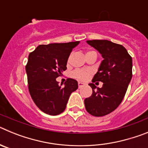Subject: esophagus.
Wrapping results in <instances>:
<instances>
[{
	"mask_svg": "<svg viewBox=\"0 0 148 148\" xmlns=\"http://www.w3.org/2000/svg\"><path fill=\"white\" fill-rule=\"evenodd\" d=\"M84 86V84L82 83V82H78V88H82Z\"/></svg>",
	"mask_w": 148,
	"mask_h": 148,
	"instance_id": "obj_1",
	"label": "esophagus"
}]
</instances>
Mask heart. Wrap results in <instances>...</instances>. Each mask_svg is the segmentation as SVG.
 Masks as SVG:
<instances>
[{"instance_id":"heart-1","label":"heart","mask_w":148,"mask_h":148,"mask_svg":"<svg viewBox=\"0 0 148 148\" xmlns=\"http://www.w3.org/2000/svg\"><path fill=\"white\" fill-rule=\"evenodd\" d=\"M87 53H90V52H87ZM69 60H70V57H69L68 61ZM90 75H91V72L87 70H75L72 73V76L73 78H77L80 81H86Z\"/></svg>"}]
</instances>
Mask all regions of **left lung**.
<instances>
[{"mask_svg": "<svg viewBox=\"0 0 148 148\" xmlns=\"http://www.w3.org/2000/svg\"><path fill=\"white\" fill-rule=\"evenodd\" d=\"M104 58L99 70L89 84L92 95L84 99L87 111L94 116H104L118 108L125 97L132 78V58L122 45L108 40H87ZM103 82L101 88L93 83ZM96 88L97 89H95Z\"/></svg>", "mask_w": 148, "mask_h": 148, "instance_id": "left-lung-1", "label": "left lung"}]
</instances>
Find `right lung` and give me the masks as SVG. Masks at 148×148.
Wrapping results in <instances>:
<instances>
[{
	"instance_id": "right-lung-1",
	"label": "right lung",
	"mask_w": 148,
	"mask_h": 148,
	"mask_svg": "<svg viewBox=\"0 0 148 148\" xmlns=\"http://www.w3.org/2000/svg\"><path fill=\"white\" fill-rule=\"evenodd\" d=\"M79 41L41 44L29 55L26 65L30 95L38 108L47 114L57 116L66 109L70 94L78 82L67 78L64 87L56 81L63 71L73 49Z\"/></svg>"
}]
</instances>
